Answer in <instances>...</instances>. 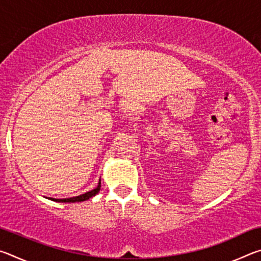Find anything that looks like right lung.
I'll return each mask as SVG.
<instances>
[{
  "mask_svg": "<svg viewBox=\"0 0 261 261\" xmlns=\"http://www.w3.org/2000/svg\"><path fill=\"white\" fill-rule=\"evenodd\" d=\"M100 188H101V182H99V185L96 187L95 189L91 190V191H88L84 194H81V196H77V197H72V198H65V199H54V198H49V199L57 201V202H77V201H85L87 199H90L93 196H95L96 193L100 191Z\"/></svg>",
  "mask_w": 261,
  "mask_h": 261,
  "instance_id": "add662e5",
  "label": "right lung"
}]
</instances>
